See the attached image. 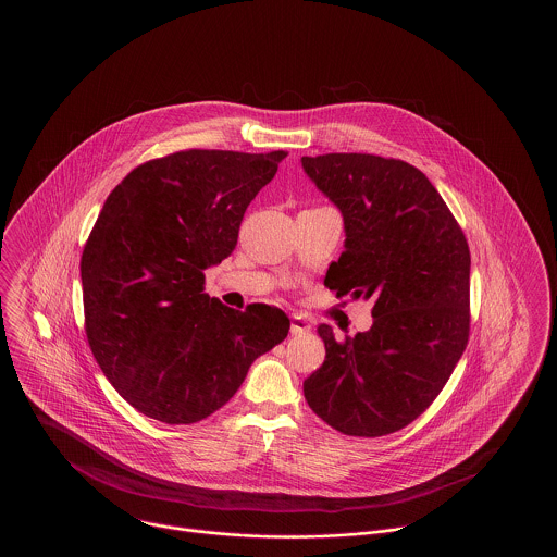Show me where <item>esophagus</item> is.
I'll return each instance as SVG.
<instances>
[{
  "instance_id": "1",
  "label": "esophagus",
  "mask_w": 557,
  "mask_h": 557,
  "mask_svg": "<svg viewBox=\"0 0 557 557\" xmlns=\"http://www.w3.org/2000/svg\"><path fill=\"white\" fill-rule=\"evenodd\" d=\"M311 330V323L309 319L302 318V315H294L290 323V332L294 336H300V334H307Z\"/></svg>"
}]
</instances>
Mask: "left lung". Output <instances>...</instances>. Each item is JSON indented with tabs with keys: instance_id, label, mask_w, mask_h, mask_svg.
Returning a JSON list of instances; mask_svg holds the SVG:
<instances>
[{
	"instance_id": "obj_1",
	"label": "left lung",
	"mask_w": 557,
	"mask_h": 557,
	"mask_svg": "<svg viewBox=\"0 0 557 557\" xmlns=\"http://www.w3.org/2000/svg\"><path fill=\"white\" fill-rule=\"evenodd\" d=\"M343 211L345 252L325 273L338 298H373V325L336 341L302 388L319 418L348 436H384L418 420L470 338V248L449 207L413 164L375 154L302 157Z\"/></svg>"
}]
</instances>
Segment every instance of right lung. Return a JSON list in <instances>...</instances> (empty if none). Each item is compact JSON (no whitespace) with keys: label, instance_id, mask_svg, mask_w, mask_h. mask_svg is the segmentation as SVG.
I'll return each instance as SVG.
<instances>
[{"label":"right lung","instance_id":"right-lung-1","mask_svg":"<svg viewBox=\"0 0 557 557\" xmlns=\"http://www.w3.org/2000/svg\"><path fill=\"white\" fill-rule=\"evenodd\" d=\"M284 150H182L110 191L81 257L85 334L116 393L162 424H194L236 395L290 330L273 305L236 311L205 294L232 255L248 205Z\"/></svg>","mask_w":557,"mask_h":557}]
</instances>
